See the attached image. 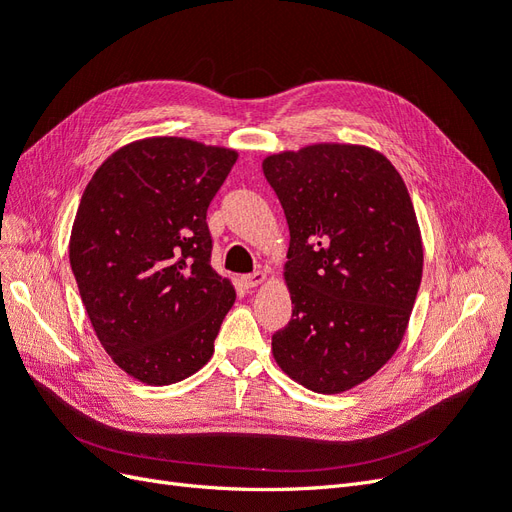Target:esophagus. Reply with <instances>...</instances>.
Listing matches in <instances>:
<instances>
[{"label": "esophagus", "instance_id": "esophagus-1", "mask_svg": "<svg viewBox=\"0 0 512 512\" xmlns=\"http://www.w3.org/2000/svg\"><path fill=\"white\" fill-rule=\"evenodd\" d=\"M263 280H266V274L263 272H251V274H244V276H240V283H242V287L244 289H253V287H257V285H261Z\"/></svg>", "mask_w": 512, "mask_h": 512}]
</instances>
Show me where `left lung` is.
<instances>
[{
	"mask_svg": "<svg viewBox=\"0 0 512 512\" xmlns=\"http://www.w3.org/2000/svg\"><path fill=\"white\" fill-rule=\"evenodd\" d=\"M289 225L291 321L276 364L310 391L364 383L398 349L423 272L402 176L366 146L315 144L263 161Z\"/></svg>",
	"mask_w": 512,
	"mask_h": 512,
	"instance_id": "obj_1",
	"label": "left lung"
}]
</instances>
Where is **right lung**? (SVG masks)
Instances as JSON below:
<instances>
[{
    "instance_id": "add662e5",
    "label": "right lung",
    "mask_w": 512,
    "mask_h": 512,
    "mask_svg": "<svg viewBox=\"0 0 512 512\" xmlns=\"http://www.w3.org/2000/svg\"><path fill=\"white\" fill-rule=\"evenodd\" d=\"M236 153L148 138L108 157L82 193L70 266L114 364L148 385L200 370L236 291L210 266L206 212Z\"/></svg>"
}]
</instances>
